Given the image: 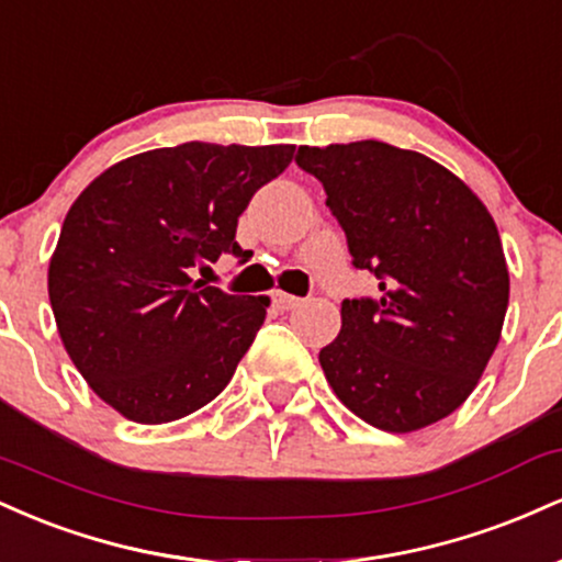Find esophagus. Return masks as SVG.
<instances>
[{
    "label": "esophagus",
    "mask_w": 562,
    "mask_h": 562,
    "mask_svg": "<svg viewBox=\"0 0 562 562\" xmlns=\"http://www.w3.org/2000/svg\"><path fill=\"white\" fill-rule=\"evenodd\" d=\"M274 306L280 308V312H293V308L301 306V299L299 295H290V293H282V290H277V293L272 295Z\"/></svg>",
    "instance_id": "esophagus-1"
}]
</instances>
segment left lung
<instances>
[{
  "instance_id": "1",
  "label": "left lung",
  "mask_w": 562,
  "mask_h": 562,
  "mask_svg": "<svg viewBox=\"0 0 562 562\" xmlns=\"http://www.w3.org/2000/svg\"><path fill=\"white\" fill-rule=\"evenodd\" d=\"M375 299H346L319 351L335 396L364 423L409 434L473 393L502 335L509 274L486 205L449 169L389 142L299 147Z\"/></svg>"
}]
</instances>
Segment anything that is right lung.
I'll list each match as a JSON object with an SVG mask.
<instances>
[{"mask_svg": "<svg viewBox=\"0 0 562 562\" xmlns=\"http://www.w3.org/2000/svg\"><path fill=\"white\" fill-rule=\"evenodd\" d=\"M293 153L158 147L111 166L70 205L49 261L57 333L97 396L128 420H179L235 375L269 299L229 295L190 274L222 254L243 256L237 218Z\"/></svg>", "mask_w": 562, "mask_h": 562, "instance_id": "1", "label": "right lung"}]
</instances>
